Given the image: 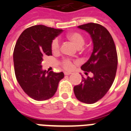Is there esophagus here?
I'll return each instance as SVG.
<instances>
[{"mask_svg": "<svg viewBox=\"0 0 131 131\" xmlns=\"http://www.w3.org/2000/svg\"><path fill=\"white\" fill-rule=\"evenodd\" d=\"M71 73H71V72H64V75H71Z\"/></svg>", "mask_w": 131, "mask_h": 131, "instance_id": "1", "label": "esophagus"}]
</instances>
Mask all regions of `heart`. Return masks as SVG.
<instances>
[{"label":"heart","mask_w":131,"mask_h":131,"mask_svg":"<svg viewBox=\"0 0 131 131\" xmlns=\"http://www.w3.org/2000/svg\"><path fill=\"white\" fill-rule=\"evenodd\" d=\"M67 38L69 41H71L75 46H77L78 48L82 47L84 45V42H85L83 35L78 32H72L68 33L67 35ZM51 51L54 53L59 51L60 42L58 39H54L51 41ZM62 64L64 69L67 70H71L74 67V62L69 59L63 60L62 61Z\"/></svg>","instance_id":"heart-1"}]
</instances>
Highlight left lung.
I'll return each mask as SVG.
<instances>
[{"mask_svg": "<svg viewBox=\"0 0 131 131\" xmlns=\"http://www.w3.org/2000/svg\"><path fill=\"white\" fill-rule=\"evenodd\" d=\"M78 27L88 32L92 40V53L81 69L85 73H92L93 76L86 79L82 77V82L74 86V93L80 101L92 104L105 95L114 82L118 66L117 51L112 35L104 26L88 23Z\"/></svg>", "mask_w": 131, "mask_h": 131, "instance_id": "obj_1", "label": "left lung"}]
</instances>
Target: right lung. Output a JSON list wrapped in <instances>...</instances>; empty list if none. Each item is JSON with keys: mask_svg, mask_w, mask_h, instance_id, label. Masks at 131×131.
I'll use <instances>...</instances> for the list:
<instances>
[{"mask_svg": "<svg viewBox=\"0 0 131 131\" xmlns=\"http://www.w3.org/2000/svg\"><path fill=\"white\" fill-rule=\"evenodd\" d=\"M63 31L44 25H36L22 32L13 51L14 70L24 92L36 101L51 98L64 73L42 69L46 56H51V41Z\"/></svg>", "mask_w": 131, "mask_h": 131, "instance_id": "right-lung-1", "label": "right lung"}]
</instances>
